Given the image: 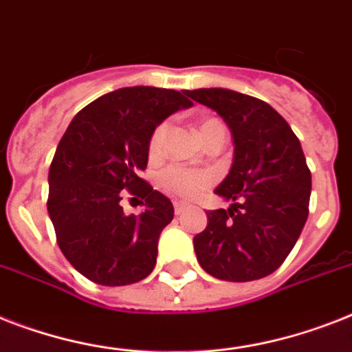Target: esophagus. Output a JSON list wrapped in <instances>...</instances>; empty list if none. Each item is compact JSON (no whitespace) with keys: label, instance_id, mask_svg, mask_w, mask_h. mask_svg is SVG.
Segmentation results:
<instances>
[{"label":"esophagus","instance_id":"1","mask_svg":"<svg viewBox=\"0 0 352 352\" xmlns=\"http://www.w3.org/2000/svg\"><path fill=\"white\" fill-rule=\"evenodd\" d=\"M173 208H175V215H181L182 211L186 210V204L184 202H175V204H173Z\"/></svg>","mask_w":352,"mask_h":352}]
</instances>
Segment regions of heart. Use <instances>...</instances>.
Wrapping results in <instances>:
<instances>
[{"mask_svg":"<svg viewBox=\"0 0 352 352\" xmlns=\"http://www.w3.org/2000/svg\"><path fill=\"white\" fill-rule=\"evenodd\" d=\"M213 124H221V122L215 121V119H208V121H204L199 126V133L202 135ZM166 131L168 122H161L159 126H155V130L151 131L150 141H148V153H150V157H157L162 151ZM159 182H161L162 188H166L171 193L190 199V197H197L199 193H202L211 184V179L210 175H206L202 171L188 170V168L182 166H171L162 171L161 177H159Z\"/></svg>","mask_w":352,"mask_h":352,"instance_id":"obj_1","label":"heart"}]
</instances>
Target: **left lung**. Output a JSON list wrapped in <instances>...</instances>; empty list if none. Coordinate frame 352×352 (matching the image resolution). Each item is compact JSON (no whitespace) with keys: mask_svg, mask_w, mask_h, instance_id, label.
I'll return each mask as SVG.
<instances>
[{"mask_svg":"<svg viewBox=\"0 0 352 352\" xmlns=\"http://www.w3.org/2000/svg\"><path fill=\"white\" fill-rule=\"evenodd\" d=\"M186 96L224 119L235 146L230 173L215 190L231 204L206 211L208 226L193 239L197 260L219 280L264 278L295 248L309 215L311 171L298 137L256 97L228 88Z\"/></svg>","mask_w":352,"mask_h":352,"instance_id":"left-lung-1","label":"left lung"}]
</instances>
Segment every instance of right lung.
<instances>
[{"instance_id":"obj_1","label":"right lung","mask_w":352,"mask_h":352,"mask_svg":"<svg viewBox=\"0 0 352 352\" xmlns=\"http://www.w3.org/2000/svg\"><path fill=\"white\" fill-rule=\"evenodd\" d=\"M190 107L175 90L126 87L90 102L68 124L48 171L47 208L63 255L88 280L135 284L155 267L173 204L139 175L151 131ZM122 189L145 199L141 216L124 215Z\"/></svg>"}]
</instances>
